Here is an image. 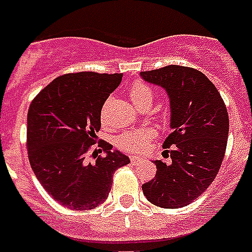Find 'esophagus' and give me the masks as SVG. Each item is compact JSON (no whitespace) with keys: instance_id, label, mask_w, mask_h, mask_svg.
<instances>
[{"instance_id":"34e87169","label":"esophagus","mask_w":252,"mask_h":252,"mask_svg":"<svg viewBox=\"0 0 252 252\" xmlns=\"http://www.w3.org/2000/svg\"><path fill=\"white\" fill-rule=\"evenodd\" d=\"M130 160H131L132 164H138L139 161L142 160V158H139V156H131V158H130Z\"/></svg>"}]
</instances>
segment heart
<instances>
[{"label":"heart","mask_w":252,"mask_h":252,"mask_svg":"<svg viewBox=\"0 0 252 252\" xmlns=\"http://www.w3.org/2000/svg\"><path fill=\"white\" fill-rule=\"evenodd\" d=\"M130 98L138 108L144 109L147 106L152 105L155 94L150 86H147L142 80H135L130 87ZM104 120V117H101ZM155 131L152 128H134L122 132L117 136L116 144L121 151L131 152V154H142L154 139Z\"/></svg>","instance_id":"obj_1"}]
</instances>
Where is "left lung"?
<instances>
[{
  "instance_id": "obj_1",
  "label": "left lung",
  "mask_w": 252,
  "mask_h": 252,
  "mask_svg": "<svg viewBox=\"0 0 252 252\" xmlns=\"http://www.w3.org/2000/svg\"><path fill=\"white\" fill-rule=\"evenodd\" d=\"M140 75L168 92L173 128L164 142L172 162L155 161L158 172L143 185V194L162 208L186 207L219 173L228 143V110L215 84L196 69L169 65Z\"/></svg>"
}]
</instances>
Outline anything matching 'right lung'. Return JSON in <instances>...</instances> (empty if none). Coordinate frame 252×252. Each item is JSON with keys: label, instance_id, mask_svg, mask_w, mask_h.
Instances as JSON below:
<instances>
[{"label": "right lung", "instance_id": "right-lung-1", "mask_svg": "<svg viewBox=\"0 0 252 252\" xmlns=\"http://www.w3.org/2000/svg\"><path fill=\"white\" fill-rule=\"evenodd\" d=\"M121 80L122 74L70 72L43 88L30 105V164L46 192L63 207L96 208L108 198L114 172L130 164L108 142L96 143L94 134L101 127L102 105Z\"/></svg>", "mask_w": 252, "mask_h": 252}]
</instances>
